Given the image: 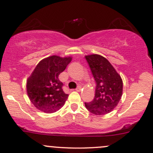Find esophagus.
<instances>
[{
    "label": "esophagus",
    "mask_w": 153,
    "mask_h": 153,
    "mask_svg": "<svg viewBox=\"0 0 153 153\" xmlns=\"http://www.w3.org/2000/svg\"><path fill=\"white\" fill-rule=\"evenodd\" d=\"M81 89H82V87H81V86H78V88L75 89V90H76L77 92H80V91L81 90Z\"/></svg>",
    "instance_id": "34e87169"
}]
</instances>
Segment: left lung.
<instances>
[{
	"label": "left lung",
	"instance_id": "1",
	"mask_svg": "<svg viewBox=\"0 0 153 153\" xmlns=\"http://www.w3.org/2000/svg\"><path fill=\"white\" fill-rule=\"evenodd\" d=\"M96 82L95 96L92 101L85 102L87 109L95 115L109 113L117 107L123 92V82L114 68L107 59L98 55L85 56Z\"/></svg>",
	"mask_w": 153,
	"mask_h": 153
}]
</instances>
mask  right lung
<instances>
[{
  "label": "right lung",
  "mask_w": 153,
  "mask_h": 153,
  "mask_svg": "<svg viewBox=\"0 0 153 153\" xmlns=\"http://www.w3.org/2000/svg\"><path fill=\"white\" fill-rule=\"evenodd\" d=\"M72 60L71 57L51 56L42 60L27 80V92L36 109L45 113L57 111L64 105L68 94L63 92L59 75Z\"/></svg>",
  "instance_id": "right-lung-1"
}]
</instances>
